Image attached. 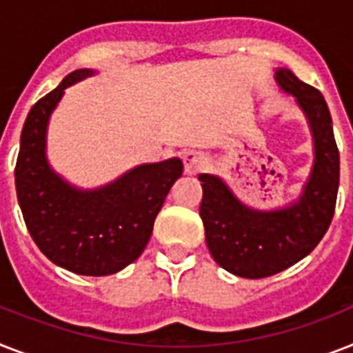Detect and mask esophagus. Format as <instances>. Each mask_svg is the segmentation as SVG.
Here are the masks:
<instances>
[{"mask_svg": "<svg viewBox=\"0 0 353 353\" xmlns=\"http://www.w3.org/2000/svg\"><path fill=\"white\" fill-rule=\"evenodd\" d=\"M183 161H185V172L187 174H198L201 168L207 163V157H205L203 152H198V150H188L183 155Z\"/></svg>", "mask_w": 353, "mask_h": 353, "instance_id": "esophagus-1", "label": "esophagus"}]
</instances>
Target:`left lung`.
I'll return each mask as SVG.
<instances>
[{
  "label": "left lung",
  "instance_id": "8db88e82",
  "mask_svg": "<svg viewBox=\"0 0 353 353\" xmlns=\"http://www.w3.org/2000/svg\"><path fill=\"white\" fill-rule=\"evenodd\" d=\"M274 80L295 99L312 132L313 166L301 196L279 209H252L220 176H198L207 247L218 265L243 279H265L307 256L328 231L339 190V150L324 97L290 69H276Z\"/></svg>",
  "mask_w": 353,
  "mask_h": 353
}]
</instances>
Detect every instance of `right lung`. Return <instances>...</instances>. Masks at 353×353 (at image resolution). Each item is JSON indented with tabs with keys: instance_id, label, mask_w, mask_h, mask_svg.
Listing matches in <instances>:
<instances>
[{
	"instance_id": "obj_1",
	"label": "right lung",
	"mask_w": 353,
	"mask_h": 353,
	"mask_svg": "<svg viewBox=\"0 0 353 353\" xmlns=\"http://www.w3.org/2000/svg\"><path fill=\"white\" fill-rule=\"evenodd\" d=\"M93 74V69H77L32 106L14 177L25 225L38 249L71 273L106 276L141 256L183 163L179 157L144 163L91 190L58 176L47 161L49 119L65 88Z\"/></svg>"
}]
</instances>
